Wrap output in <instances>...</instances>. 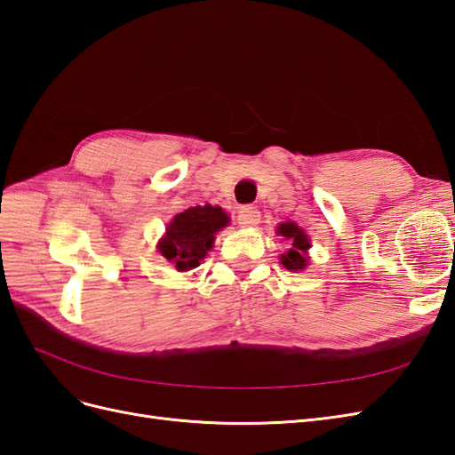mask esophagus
Masks as SVG:
<instances>
[{
	"mask_svg": "<svg viewBox=\"0 0 455 455\" xmlns=\"http://www.w3.org/2000/svg\"><path fill=\"white\" fill-rule=\"evenodd\" d=\"M237 220L241 228H254L259 222V211L256 206H241L237 212Z\"/></svg>",
	"mask_w": 455,
	"mask_h": 455,
	"instance_id": "obj_1",
	"label": "esophagus"
}]
</instances>
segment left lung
Instances as JSON below:
<instances>
[{"mask_svg":"<svg viewBox=\"0 0 455 455\" xmlns=\"http://www.w3.org/2000/svg\"><path fill=\"white\" fill-rule=\"evenodd\" d=\"M277 233L288 243H291V249H288L284 254H281V264L291 271L306 269L307 261H309L307 251L311 249V243L306 235V231L299 226H296L294 222H283V224H279Z\"/></svg>","mask_w":455,"mask_h":455,"instance_id":"1","label":"left lung"}]
</instances>
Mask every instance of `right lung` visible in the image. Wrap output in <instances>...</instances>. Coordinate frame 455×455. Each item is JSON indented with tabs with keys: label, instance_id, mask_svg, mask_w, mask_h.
Wrapping results in <instances>:
<instances>
[{
	"label": "right lung",
	"instance_id": "obj_1",
	"mask_svg": "<svg viewBox=\"0 0 455 455\" xmlns=\"http://www.w3.org/2000/svg\"><path fill=\"white\" fill-rule=\"evenodd\" d=\"M229 224V216L212 204H197L176 214L157 249L178 271H189L212 249L214 235Z\"/></svg>",
	"mask_w": 455,
	"mask_h": 455
}]
</instances>
